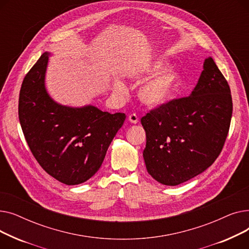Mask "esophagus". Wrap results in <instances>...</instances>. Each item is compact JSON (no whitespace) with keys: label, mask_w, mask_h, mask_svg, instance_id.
<instances>
[{"label":"esophagus","mask_w":249,"mask_h":249,"mask_svg":"<svg viewBox=\"0 0 249 249\" xmlns=\"http://www.w3.org/2000/svg\"><path fill=\"white\" fill-rule=\"evenodd\" d=\"M128 120L131 122V123H133V124H136L139 121V118H138V116L135 113H133V114H130L128 116Z\"/></svg>","instance_id":"34e87169"}]
</instances>
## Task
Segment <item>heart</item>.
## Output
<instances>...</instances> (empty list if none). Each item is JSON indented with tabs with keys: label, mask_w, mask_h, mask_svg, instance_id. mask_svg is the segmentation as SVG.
I'll return each mask as SVG.
<instances>
[{
	"label": "heart",
	"mask_w": 249,
	"mask_h": 249,
	"mask_svg": "<svg viewBox=\"0 0 249 249\" xmlns=\"http://www.w3.org/2000/svg\"><path fill=\"white\" fill-rule=\"evenodd\" d=\"M162 67L161 61H156L143 70L145 73L157 72ZM177 74L172 70H164L155 73L153 76L143 84L139 89V98L149 107H159L166 103L171 98L174 88L177 83ZM115 90L122 91L124 89L123 84L117 82L114 84Z\"/></svg>",
	"instance_id": "heart-1"
}]
</instances>
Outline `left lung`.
Masks as SVG:
<instances>
[{
    "label": "left lung",
    "instance_id": "8db88e82",
    "mask_svg": "<svg viewBox=\"0 0 249 249\" xmlns=\"http://www.w3.org/2000/svg\"><path fill=\"white\" fill-rule=\"evenodd\" d=\"M230 87L212 57L191 96L168 101L141 118L148 174L177 186L213 164L223 149L232 117Z\"/></svg>",
    "mask_w": 249,
    "mask_h": 249
}]
</instances>
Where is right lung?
<instances>
[{"instance_id":"obj_1","label":"right lung","mask_w":249,"mask_h":249,"mask_svg":"<svg viewBox=\"0 0 249 249\" xmlns=\"http://www.w3.org/2000/svg\"><path fill=\"white\" fill-rule=\"evenodd\" d=\"M45 52L25 75L19 95V120L28 146L44 171L65 185L93 177L124 121V113L110 114L94 106L70 108L46 93Z\"/></svg>"}]
</instances>
